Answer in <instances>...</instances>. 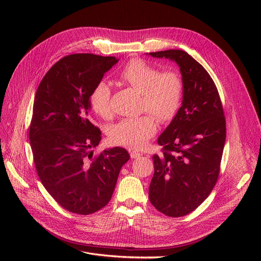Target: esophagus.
<instances>
[{
    "label": "esophagus",
    "instance_id": "obj_1",
    "mask_svg": "<svg viewBox=\"0 0 261 261\" xmlns=\"http://www.w3.org/2000/svg\"><path fill=\"white\" fill-rule=\"evenodd\" d=\"M130 155L132 159H140L142 156V153H140L139 151H135V150H133V151L130 152Z\"/></svg>",
    "mask_w": 261,
    "mask_h": 261
}]
</instances>
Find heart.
I'll use <instances>...</instances> for the list:
<instances>
[{
  "label": "heart",
  "instance_id": "obj_1",
  "mask_svg": "<svg viewBox=\"0 0 261 261\" xmlns=\"http://www.w3.org/2000/svg\"><path fill=\"white\" fill-rule=\"evenodd\" d=\"M117 78L121 84L141 92V110L153 114L161 122L170 121L179 111L183 97V80L177 72H160L158 67L142 59H132L123 66ZM110 101L111 90L106 82L95 85L89 96L92 111L102 118H110L112 116ZM153 116L144 114L120 120L110 131V140L128 148L143 147L158 129Z\"/></svg>",
  "mask_w": 261,
  "mask_h": 261
}]
</instances>
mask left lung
<instances>
[{"label":"left lung","instance_id":"1","mask_svg":"<svg viewBox=\"0 0 261 261\" xmlns=\"http://www.w3.org/2000/svg\"><path fill=\"white\" fill-rule=\"evenodd\" d=\"M149 55L175 61L183 80L182 107L158 140L162 153L152 156L149 200L162 214L182 217L195 211L217 183L226 138L224 111L214 80L186 51Z\"/></svg>","mask_w":261,"mask_h":261}]
</instances>
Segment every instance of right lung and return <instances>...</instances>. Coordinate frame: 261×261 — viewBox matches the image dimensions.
<instances>
[{
  "label": "right lung",
  "instance_id": "obj_1",
  "mask_svg": "<svg viewBox=\"0 0 261 261\" xmlns=\"http://www.w3.org/2000/svg\"><path fill=\"white\" fill-rule=\"evenodd\" d=\"M117 61L93 54L65 56L49 68L35 95L30 140L36 170L48 194L74 214L105 207L130 159L120 147L93 155L101 132L91 121L89 96Z\"/></svg>",
  "mask_w": 261,
  "mask_h": 261
}]
</instances>
